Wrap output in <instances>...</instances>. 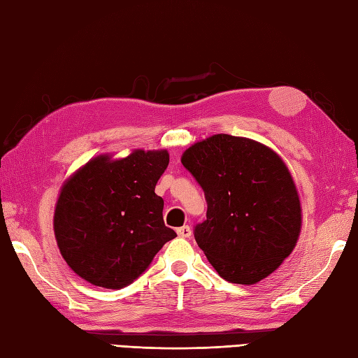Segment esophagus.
I'll return each mask as SVG.
<instances>
[{
    "mask_svg": "<svg viewBox=\"0 0 358 358\" xmlns=\"http://www.w3.org/2000/svg\"><path fill=\"white\" fill-rule=\"evenodd\" d=\"M177 234H178V237H181V238H189L192 235V231H191V227H189V226H181L177 229Z\"/></svg>",
    "mask_w": 358,
    "mask_h": 358,
    "instance_id": "esophagus-1",
    "label": "esophagus"
}]
</instances>
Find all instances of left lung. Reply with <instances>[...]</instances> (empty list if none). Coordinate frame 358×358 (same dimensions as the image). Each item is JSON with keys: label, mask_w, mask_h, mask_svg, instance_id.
<instances>
[{"label": "left lung", "mask_w": 358, "mask_h": 358, "mask_svg": "<svg viewBox=\"0 0 358 358\" xmlns=\"http://www.w3.org/2000/svg\"><path fill=\"white\" fill-rule=\"evenodd\" d=\"M181 163L206 196V220L194 235L220 277L249 286L278 269L299 241L301 204L277 152L217 134L186 149Z\"/></svg>", "instance_id": "1"}]
</instances>
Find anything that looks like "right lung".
Returning <instances> with one entry per match:
<instances>
[{
	"mask_svg": "<svg viewBox=\"0 0 358 358\" xmlns=\"http://www.w3.org/2000/svg\"><path fill=\"white\" fill-rule=\"evenodd\" d=\"M169 164L166 149L98 155L67 178L55 204L53 232L67 266L94 286L121 289L148 269L164 243L155 185Z\"/></svg>",
	"mask_w": 358,
	"mask_h": 358,
	"instance_id": "1",
	"label": "right lung"
}]
</instances>
